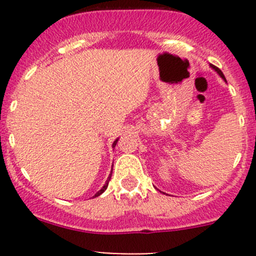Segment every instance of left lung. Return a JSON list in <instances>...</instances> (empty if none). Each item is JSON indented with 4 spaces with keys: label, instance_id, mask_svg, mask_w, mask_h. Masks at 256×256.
Returning <instances> with one entry per match:
<instances>
[{
    "label": "left lung",
    "instance_id": "left-lung-1",
    "mask_svg": "<svg viewBox=\"0 0 256 256\" xmlns=\"http://www.w3.org/2000/svg\"><path fill=\"white\" fill-rule=\"evenodd\" d=\"M212 66V68H213L214 69V70H216V73H218L219 74V76H222V78H223L224 80H226V76H224V74L223 73H222V70H220V69H219V68H216V66Z\"/></svg>",
    "mask_w": 256,
    "mask_h": 256
}]
</instances>
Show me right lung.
I'll use <instances>...</instances> for the list:
<instances>
[{
	"instance_id": "right-lung-1",
	"label": "right lung",
	"mask_w": 256,
	"mask_h": 256,
	"mask_svg": "<svg viewBox=\"0 0 256 256\" xmlns=\"http://www.w3.org/2000/svg\"><path fill=\"white\" fill-rule=\"evenodd\" d=\"M116 144H118V140H115V141H114V144H112V147H115V146H116ZM112 174H110V176L108 177L106 182H105V184L102 186V190H100L99 192H98L96 194H95V197H98V196H100V194H102V193H104V192H105V190H106V188H108V184H109V180H110V178H112Z\"/></svg>"
}]
</instances>
